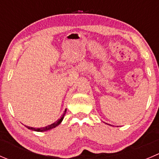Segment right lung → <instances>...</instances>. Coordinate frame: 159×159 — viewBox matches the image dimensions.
<instances>
[{"label":"right lung","mask_w":159,"mask_h":159,"mask_svg":"<svg viewBox=\"0 0 159 159\" xmlns=\"http://www.w3.org/2000/svg\"><path fill=\"white\" fill-rule=\"evenodd\" d=\"M66 111H67V109H65V111H64V115H63V116L61 117V119L57 120L56 122H54V123H53V124H50V125L47 126V127H42V128H37V129H35V128H34V127H27V128L28 129H30V130H35V131H39V132H40V131L41 132H42V131H47V130H50V129L54 128V127H56L57 126L59 125V124L61 123V121L63 120V119H64V114H65Z\"/></svg>","instance_id":"add662e5"}]
</instances>
